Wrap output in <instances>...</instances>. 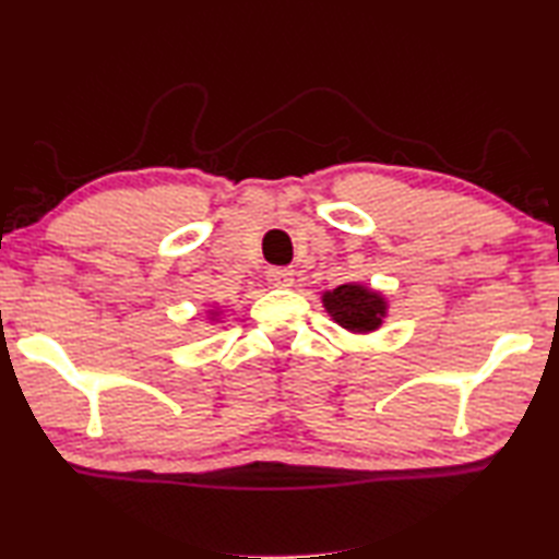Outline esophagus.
<instances>
[{"instance_id":"obj_1","label":"esophagus","mask_w":559,"mask_h":559,"mask_svg":"<svg viewBox=\"0 0 559 559\" xmlns=\"http://www.w3.org/2000/svg\"><path fill=\"white\" fill-rule=\"evenodd\" d=\"M293 281H296V273L293 269H271L269 271V283L276 288H290Z\"/></svg>"}]
</instances>
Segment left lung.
<instances>
[{
    "mask_svg": "<svg viewBox=\"0 0 559 559\" xmlns=\"http://www.w3.org/2000/svg\"><path fill=\"white\" fill-rule=\"evenodd\" d=\"M322 302L334 318V322H340L342 328H347L352 332L377 330L385 310L383 298H379L377 293L361 286H352V283L324 293Z\"/></svg>",
    "mask_w": 559,
    "mask_h": 559,
    "instance_id": "obj_1",
    "label": "left lung"
}]
</instances>
